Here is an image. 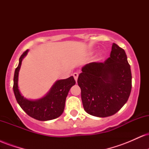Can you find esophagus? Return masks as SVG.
I'll use <instances>...</instances> for the list:
<instances>
[{"label": "esophagus", "instance_id": "esophagus-1", "mask_svg": "<svg viewBox=\"0 0 149 149\" xmlns=\"http://www.w3.org/2000/svg\"><path fill=\"white\" fill-rule=\"evenodd\" d=\"M73 78H74L75 80H76V82L77 83V80H78V73H74L73 74Z\"/></svg>", "mask_w": 149, "mask_h": 149}]
</instances>
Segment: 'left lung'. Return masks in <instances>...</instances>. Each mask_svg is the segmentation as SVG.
Listing matches in <instances>:
<instances>
[{
	"mask_svg": "<svg viewBox=\"0 0 149 149\" xmlns=\"http://www.w3.org/2000/svg\"><path fill=\"white\" fill-rule=\"evenodd\" d=\"M85 111L105 118L117 113L127 102L132 73L123 49L113 43L110 57L104 63L92 62L82 68L78 78Z\"/></svg>",
	"mask_w": 149,
	"mask_h": 149,
	"instance_id": "obj_1",
	"label": "left lung"
}]
</instances>
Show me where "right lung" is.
Returning a JSON list of instances; mask_svg holds the SVG:
<instances>
[{
  "mask_svg": "<svg viewBox=\"0 0 149 149\" xmlns=\"http://www.w3.org/2000/svg\"><path fill=\"white\" fill-rule=\"evenodd\" d=\"M29 49L22 54L19 60L18 66L15 71L13 91L19 105L29 116L40 121H47L59 117L64 112L66 98L70 89L76 84L73 76L66 79L58 80L49 91L42 98L38 100H29L22 96L19 90V72L22 61L26 56Z\"/></svg>",
  "mask_w": 149,
  "mask_h": 149,
  "instance_id": "add662e5",
  "label": "right lung"
}]
</instances>
